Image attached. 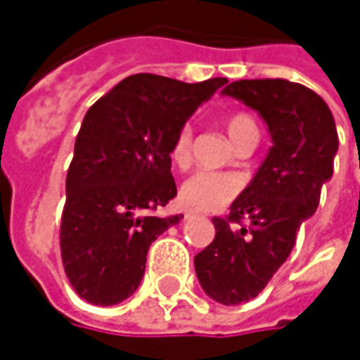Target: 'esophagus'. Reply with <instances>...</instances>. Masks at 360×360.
Returning a JSON list of instances; mask_svg holds the SVG:
<instances>
[{
  "instance_id": "34e87169",
  "label": "esophagus",
  "mask_w": 360,
  "mask_h": 360,
  "mask_svg": "<svg viewBox=\"0 0 360 360\" xmlns=\"http://www.w3.org/2000/svg\"><path fill=\"white\" fill-rule=\"evenodd\" d=\"M193 217H195L193 210H185V212H183V221H189V219H193Z\"/></svg>"
}]
</instances>
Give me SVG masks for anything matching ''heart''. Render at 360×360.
I'll use <instances>...</instances> for the list:
<instances>
[{
  "instance_id": "b5f03b06",
  "label": "heart",
  "mask_w": 360,
  "mask_h": 360,
  "mask_svg": "<svg viewBox=\"0 0 360 360\" xmlns=\"http://www.w3.org/2000/svg\"><path fill=\"white\" fill-rule=\"evenodd\" d=\"M248 131H256L250 114L233 112L227 116V133L236 143ZM169 158L177 169H185L191 162V129L181 127L169 148ZM242 189V179L231 173H212L198 171L181 183L179 200L191 210H217L223 204L231 202Z\"/></svg>"
}]
</instances>
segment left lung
I'll return each mask as SVG.
<instances>
[{
  "instance_id": "left-lung-1",
  "label": "left lung",
  "mask_w": 360,
  "mask_h": 360,
  "mask_svg": "<svg viewBox=\"0 0 360 360\" xmlns=\"http://www.w3.org/2000/svg\"><path fill=\"white\" fill-rule=\"evenodd\" d=\"M266 122L273 146L225 219L214 217V240L193 258L202 290L221 304L256 298L285 262L296 233L319 206L333 173L338 131L323 100L285 79H242L223 89Z\"/></svg>"
}]
</instances>
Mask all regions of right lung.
<instances>
[{"label": "right lung", "instance_id": "right-lung-1", "mask_svg": "<svg viewBox=\"0 0 360 360\" xmlns=\"http://www.w3.org/2000/svg\"><path fill=\"white\" fill-rule=\"evenodd\" d=\"M225 83L139 72L87 110L60 225L62 264L83 300L112 307L141 283L152 242L183 217H152L177 195L169 148L193 110Z\"/></svg>", "mask_w": 360, "mask_h": 360}]
</instances>
